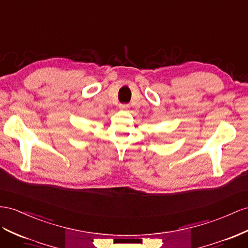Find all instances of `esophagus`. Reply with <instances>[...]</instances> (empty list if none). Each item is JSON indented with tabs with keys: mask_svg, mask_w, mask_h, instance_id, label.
Segmentation results:
<instances>
[{
	"mask_svg": "<svg viewBox=\"0 0 248 248\" xmlns=\"http://www.w3.org/2000/svg\"><path fill=\"white\" fill-rule=\"evenodd\" d=\"M119 108L124 110V109L129 108V105H128V104H125V103H120V104H119Z\"/></svg>",
	"mask_w": 248,
	"mask_h": 248,
	"instance_id": "obj_1",
	"label": "esophagus"
}]
</instances>
